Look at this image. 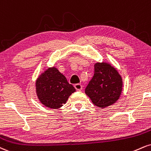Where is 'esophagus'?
I'll return each instance as SVG.
<instances>
[{
  "label": "esophagus",
  "mask_w": 151,
  "mask_h": 151,
  "mask_svg": "<svg viewBox=\"0 0 151 151\" xmlns=\"http://www.w3.org/2000/svg\"><path fill=\"white\" fill-rule=\"evenodd\" d=\"M74 86L76 88V90L77 91H81L82 89V85L81 83H76V84H74Z\"/></svg>",
  "instance_id": "34e87169"
}]
</instances>
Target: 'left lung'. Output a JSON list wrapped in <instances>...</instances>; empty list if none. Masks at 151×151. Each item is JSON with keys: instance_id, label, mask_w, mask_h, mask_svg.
Instances as JSON below:
<instances>
[{"instance_id": "left-lung-1", "label": "left lung", "mask_w": 151, "mask_h": 151, "mask_svg": "<svg viewBox=\"0 0 151 151\" xmlns=\"http://www.w3.org/2000/svg\"><path fill=\"white\" fill-rule=\"evenodd\" d=\"M122 89V79L116 69L108 63H96L93 77L85 93L96 106L106 108L119 99Z\"/></svg>"}]
</instances>
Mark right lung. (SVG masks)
Instances as JSON below:
<instances>
[{"label": "right lung", "mask_w": 151, "mask_h": 151, "mask_svg": "<svg viewBox=\"0 0 151 151\" xmlns=\"http://www.w3.org/2000/svg\"><path fill=\"white\" fill-rule=\"evenodd\" d=\"M36 93L41 103L48 108L57 109L66 103L75 88L55 68H48L37 79Z\"/></svg>", "instance_id": "add662e5"}]
</instances>
